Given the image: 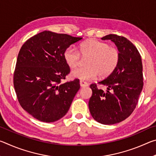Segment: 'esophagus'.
<instances>
[{
	"label": "esophagus",
	"instance_id": "34e87169",
	"mask_svg": "<svg viewBox=\"0 0 156 156\" xmlns=\"http://www.w3.org/2000/svg\"><path fill=\"white\" fill-rule=\"evenodd\" d=\"M80 84L82 87H87L88 86V83H87L85 81H83V80H80Z\"/></svg>",
	"mask_w": 156,
	"mask_h": 156
}]
</instances>
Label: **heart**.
<instances>
[{
  "mask_svg": "<svg viewBox=\"0 0 156 156\" xmlns=\"http://www.w3.org/2000/svg\"><path fill=\"white\" fill-rule=\"evenodd\" d=\"M79 53L73 47L65 50L64 58L71 68H76L80 64L81 56L89 58L86 67H80L73 71L72 76L80 80H92L99 76L105 78L114 72L119 64L120 53L118 48L110 46L105 42L89 39L80 44Z\"/></svg>",
  "mask_w": 156,
  "mask_h": 156,
  "instance_id": "obj_1",
  "label": "heart"
}]
</instances>
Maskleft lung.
Wrapping results in <instances>:
<instances>
[{
  "instance_id": "obj_1",
  "label": "left lung",
  "mask_w": 156,
  "mask_h": 156,
  "mask_svg": "<svg viewBox=\"0 0 156 156\" xmlns=\"http://www.w3.org/2000/svg\"><path fill=\"white\" fill-rule=\"evenodd\" d=\"M111 40L120 53L119 64L107 78L98 83L107 90L98 89L96 83L90 88V113L95 120L103 125H113L127 118L135 109L143 88L141 56L134 44L123 36L109 34L101 38Z\"/></svg>"
}]
</instances>
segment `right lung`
Wrapping results in <instances>:
<instances>
[{"instance_id": "1", "label": "right lung", "mask_w": 156, "mask_h": 156, "mask_svg": "<svg viewBox=\"0 0 156 156\" xmlns=\"http://www.w3.org/2000/svg\"><path fill=\"white\" fill-rule=\"evenodd\" d=\"M83 38L44 31L29 38L18 53L14 87L20 106L36 119L62 118L80 89L78 79L61 83L70 73L65 50Z\"/></svg>"}]
</instances>
